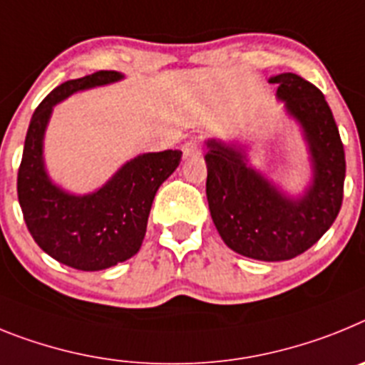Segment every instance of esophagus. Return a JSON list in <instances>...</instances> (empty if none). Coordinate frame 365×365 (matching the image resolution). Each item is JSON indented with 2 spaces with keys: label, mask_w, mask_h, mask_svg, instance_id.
Masks as SVG:
<instances>
[{
  "label": "esophagus",
  "mask_w": 365,
  "mask_h": 365,
  "mask_svg": "<svg viewBox=\"0 0 365 365\" xmlns=\"http://www.w3.org/2000/svg\"><path fill=\"white\" fill-rule=\"evenodd\" d=\"M182 150H183V156L185 158L198 156V154H200V145H198V141H196V139H189V141H185V143H183Z\"/></svg>",
  "instance_id": "obj_1"
}]
</instances>
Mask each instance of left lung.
Returning <instances> with one entry per match:
<instances>
[{"instance_id": "left-lung-1", "label": "left lung", "mask_w": 365, "mask_h": 365, "mask_svg": "<svg viewBox=\"0 0 365 365\" xmlns=\"http://www.w3.org/2000/svg\"><path fill=\"white\" fill-rule=\"evenodd\" d=\"M279 84L283 113L299 128L309 182L290 191L252 161V143L205 139L209 211L218 235L244 257L277 262L297 257L332 226L344 198L345 154L340 132L322 91L296 73Z\"/></svg>"}]
</instances>
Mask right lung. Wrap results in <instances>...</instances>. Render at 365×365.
<instances>
[{
    "label": "right lung",
    "instance_id": "add662e5",
    "mask_svg": "<svg viewBox=\"0 0 365 365\" xmlns=\"http://www.w3.org/2000/svg\"><path fill=\"white\" fill-rule=\"evenodd\" d=\"M119 71H97L51 91L31 117L18 170V200L34 242L75 270L99 272L128 261L147 233L152 202L178 169L182 152H143L90 192H71L51 178L43 139L56 104L78 91L123 81Z\"/></svg>",
    "mask_w": 365,
    "mask_h": 365
}]
</instances>
